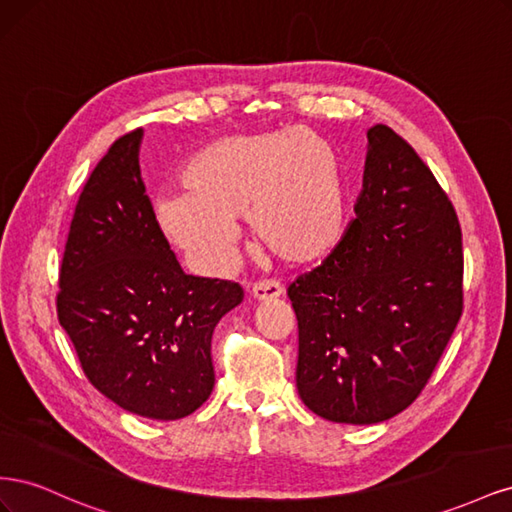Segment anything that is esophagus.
Masks as SVG:
<instances>
[{
    "instance_id": "obj_1",
    "label": "esophagus",
    "mask_w": 512,
    "mask_h": 512,
    "mask_svg": "<svg viewBox=\"0 0 512 512\" xmlns=\"http://www.w3.org/2000/svg\"><path fill=\"white\" fill-rule=\"evenodd\" d=\"M282 292H284V288L277 282H258L252 288V297L258 303H267V301H273V299H280Z\"/></svg>"
}]
</instances>
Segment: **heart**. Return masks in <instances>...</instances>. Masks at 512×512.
Here are the masks:
<instances>
[{
  "label": "heart",
  "instance_id": "obj_1",
  "mask_svg": "<svg viewBox=\"0 0 512 512\" xmlns=\"http://www.w3.org/2000/svg\"><path fill=\"white\" fill-rule=\"evenodd\" d=\"M181 185L153 215L164 239L203 269L228 265L241 220L262 252L290 267L327 258L346 232L342 170L309 130L222 136L190 158Z\"/></svg>",
  "mask_w": 512,
  "mask_h": 512
}]
</instances>
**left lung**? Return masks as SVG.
<instances>
[{"mask_svg":"<svg viewBox=\"0 0 512 512\" xmlns=\"http://www.w3.org/2000/svg\"><path fill=\"white\" fill-rule=\"evenodd\" d=\"M363 190L342 241L299 275L297 389L333 423L371 425L421 395L463 312L461 228L418 153L367 130Z\"/></svg>","mask_w":512,"mask_h":512,"instance_id":"8db88e82","label":"left lung"}]
</instances>
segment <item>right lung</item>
Returning <instances> with one entry per match:
<instances>
[{"label":"right lung","mask_w":512,"mask_h":512,"mask_svg":"<svg viewBox=\"0 0 512 512\" xmlns=\"http://www.w3.org/2000/svg\"><path fill=\"white\" fill-rule=\"evenodd\" d=\"M141 141V128L117 138L85 183L61 260L57 318L104 397L177 421L213 391V329L243 288L181 269L145 194Z\"/></svg>","instance_id":"add662e5"}]
</instances>
